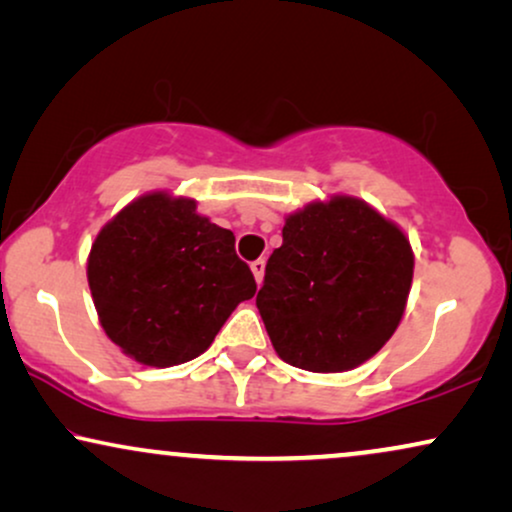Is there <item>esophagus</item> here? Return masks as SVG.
<instances>
[{"label":"esophagus","mask_w":512,"mask_h":512,"mask_svg":"<svg viewBox=\"0 0 512 512\" xmlns=\"http://www.w3.org/2000/svg\"><path fill=\"white\" fill-rule=\"evenodd\" d=\"M250 269H252V274H255V281H257V285H262V281H264V269H267V262L262 260H255L250 264Z\"/></svg>","instance_id":"34e87169"}]
</instances>
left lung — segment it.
Instances as JSON below:
<instances>
[{"label":"left lung","instance_id":"left-lung-1","mask_svg":"<svg viewBox=\"0 0 512 512\" xmlns=\"http://www.w3.org/2000/svg\"><path fill=\"white\" fill-rule=\"evenodd\" d=\"M414 255L403 229L353 196L285 217L257 309L281 360L346 372L384 346L405 313Z\"/></svg>","mask_w":512,"mask_h":512}]
</instances>
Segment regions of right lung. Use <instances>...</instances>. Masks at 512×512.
Masks as SVG:
<instances>
[{"instance_id": "1", "label": "right lung", "mask_w": 512, "mask_h": 512, "mask_svg": "<svg viewBox=\"0 0 512 512\" xmlns=\"http://www.w3.org/2000/svg\"><path fill=\"white\" fill-rule=\"evenodd\" d=\"M86 274L105 335L149 367L201 356L257 290L234 234L166 192L131 201L100 229Z\"/></svg>"}]
</instances>
